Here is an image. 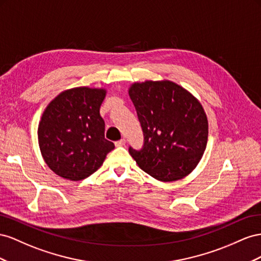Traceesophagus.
I'll list each match as a JSON object with an SVG mask.
<instances>
[{"mask_svg": "<svg viewBox=\"0 0 261 261\" xmlns=\"http://www.w3.org/2000/svg\"><path fill=\"white\" fill-rule=\"evenodd\" d=\"M124 144H125V140L124 139H121V140L117 141V142H115L116 146H123Z\"/></svg>", "mask_w": 261, "mask_h": 261, "instance_id": "obj_1", "label": "esophagus"}]
</instances>
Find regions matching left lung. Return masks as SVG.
<instances>
[{"mask_svg":"<svg viewBox=\"0 0 261 261\" xmlns=\"http://www.w3.org/2000/svg\"><path fill=\"white\" fill-rule=\"evenodd\" d=\"M143 131L141 150L129 153L141 169L161 181L190 174L207 142V119L198 99L170 81H145L129 88Z\"/></svg>","mask_w":261,"mask_h":261,"instance_id":"left-lung-1","label":"left lung"}]
</instances>
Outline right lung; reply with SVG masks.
Wrapping results in <instances>:
<instances>
[{
	"mask_svg": "<svg viewBox=\"0 0 261 261\" xmlns=\"http://www.w3.org/2000/svg\"><path fill=\"white\" fill-rule=\"evenodd\" d=\"M106 89L75 87L59 94L38 126L41 155L49 168L70 180L95 173L115 144L105 139L99 108Z\"/></svg>",
	"mask_w": 261,
	"mask_h": 261,
	"instance_id": "right-lung-1",
	"label": "right lung"
}]
</instances>
